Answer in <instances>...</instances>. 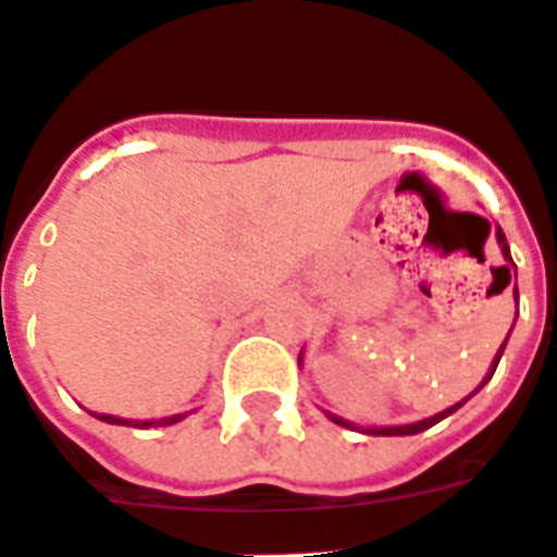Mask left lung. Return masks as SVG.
Listing matches in <instances>:
<instances>
[{
	"mask_svg": "<svg viewBox=\"0 0 557 557\" xmlns=\"http://www.w3.org/2000/svg\"><path fill=\"white\" fill-rule=\"evenodd\" d=\"M496 239H498V245H502V256H505V259L510 261V264H512L510 245H507V239H505V231H502V227H496ZM512 268H516V264H512ZM505 270H507V282H510V268H505ZM516 301H518V287H516ZM512 326H516V324H512ZM507 337H510V332H507ZM507 337H505V344H502V349L496 351V358H493V363H491V372H487V377L482 380V386H484V383H487V380L493 377V372H496L498 360H502V355H505ZM482 386H479V388H482ZM479 388H476V392H479ZM476 392H473V394H476ZM473 394H468V397H465L462 403H456V406L445 408V411H440V414L428 417V420H420V422H411V425H392V428H360V431H363V434H372V436H408V434H420V431H425V428L436 425V422H440V420H445V417H450V414H454V411H459V408H462L465 403H468L470 397H473ZM326 417H330L332 422H337V425H344V428H358V425H351L349 420H341V417H335V414H326Z\"/></svg>",
	"mask_w": 557,
	"mask_h": 557,
	"instance_id": "1",
	"label": "left lung"
}]
</instances>
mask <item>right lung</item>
<instances>
[{
  "label": "right lung",
  "instance_id": "1",
  "mask_svg": "<svg viewBox=\"0 0 557 557\" xmlns=\"http://www.w3.org/2000/svg\"><path fill=\"white\" fill-rule=\"evenodd\" d=\"M98 420L109 422V425H135V428H157V425H174V422L183 420L185 414H174V417H163V420H121V417H112V414H92Z\"/></svg>",
  "mask_w": 557,
  "mask_h": 557
}]
</instances>
